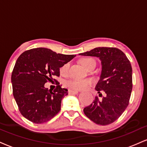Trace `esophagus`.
<instances>
[{
	"instance_id": "esophagus-1",
	"label": "esophagus",
	"mask_w": 147,
	"mask_h": 147,
	"mask_svg": "<svg viewBox=\"0 0 147 147\" xmlns=\"http://www.w3.org/2000/svg\"><path fill=\"white\" fill-rule=\"evenodd\" d=\"M78 92H79L78 91L70 90H68L69 94H78Z\"/></svg>"
}]
</instances>
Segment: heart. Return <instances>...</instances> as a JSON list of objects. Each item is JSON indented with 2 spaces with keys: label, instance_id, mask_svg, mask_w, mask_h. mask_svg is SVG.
Returning a JSON list of instances; mask_svg holds the SVG:
<instances>
[{
  "label": "heart",
  "instance_id": "obj_1",
  "mask_svg": "<svg viewBox=\"0 0 147 147\" xmlns=\"http://www.w3.org/2000/svg\"><path fill=\"white\" fill-rule=\"evenodd\" d=\"M94 63H96V61L92 58H86V59H84L81 61V63H82L83 66L87 69L88 67ZM68 68L69 63H66V64H64L60 68V73L63 75H67L68 72ZM64 84L66 87L69 88L70 90H81L86 89L89 86H90L91 85H92L93 81L91 79L79 80V79H73L65 81Z\"/></svg>",
  "mask_w": 147,
  "mask_h": 147
}]
</instances>
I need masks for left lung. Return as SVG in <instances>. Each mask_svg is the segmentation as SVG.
<instances>
[{"mask_svg":"<svg viewBox=\"0 0 147 147\" xmlns=\"http://www.w3.org/2000/svg\"><path fill=\"white\" fill-rule=\"evenodd\" d=\"M96 57L101 61L102 70L95 89L97 96L93 102L84 109L88 118L97 125H107L118 119L129 105L132 90V68L123 51L116 48L98 47L79 54Z\"/></svg>","mask_w":147,"mask_h":147,"instance_id":"1","label":"left lung"}]
</instances>
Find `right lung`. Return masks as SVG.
<instances>
[{
  "instance_id": "obj_1",
  "label": "right lung",
  "mask_w": 147,
  "mask_h": 147,
  "mask_svg": "<svg viewBox=\"0 0 147 147\" xmlns=\"http://www.w3.org/2000/svg\"><path fill=\"white\" fill-rule=\"evenodd\" d=\"M75 56L56 53L46 48L30 49L19 56L11 74V83L13 97L24 118L40 124L50 121L59 112L68 90L57 85L52 92L45 84L54 76L59 77V68Z\"/></svg>"
}]
</instances>
